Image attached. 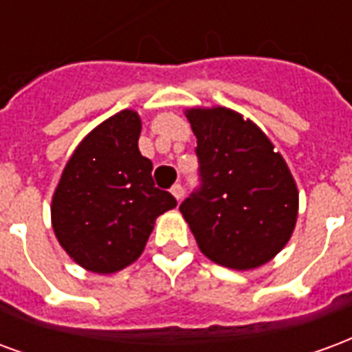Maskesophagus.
Segmentation results:
<instances>
[{
  "instance_id": "obj_1",
  "label": "esophagus",
  "mask_w": 352,
  "mask_h": 352,
  "mask_svg": "<svg viewBox=\"0 0 352 352\" xmlns=\"http://www.w3.org/2000/svg\"><path fill=\"white\" fill-rule=\"evenodd\" d=\"M171 194H173V196H175V199L177 201H181V199H183V196H184V188H183V184H173V186H171Z\"/></svg>"
}]
</instances>
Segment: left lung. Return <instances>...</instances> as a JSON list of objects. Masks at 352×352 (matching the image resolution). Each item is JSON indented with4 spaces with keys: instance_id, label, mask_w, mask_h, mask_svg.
Wrapping results in <instances>:
<instances>
[{
    "instance_id": "1",
    "label": "left lung",
    "mask_w": 352,
    "mask_h": 352,
    "mask_svg": "<svg viewBox=\"0 0 352 352\" xmlns=\"http://www.w3.org/2000/svg\"><path fill=\"white\" fill-rule=\"evenodd\" d=\"M186 118L198 139L201 184L179 209L199 251L237 272L264 265L288 243L298 219L287 162L232 109H186Z\"/></svg>"
}]
</instances>
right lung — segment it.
Returning a JSON list of instances; mask_svg holds the SVG:
<instances>
[{"mask_svg":"<svg viewBox=\"0 0 352 352\" xmlns=\"http://www.w3.org/2000/svg\"><path fill=\"white\" fill-rule=\"evenodd\" d=\"M141 118L124 109L94 128L65 164L52 206V228L80 267L115 273L145 249L154 221L177 199L154 186L153 162L139 153Z\"/></svg>","mask_w":352,"mask_h":352,"instance_id":"1","label":"right lung"}]
</instances>
